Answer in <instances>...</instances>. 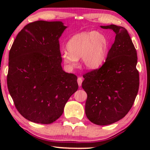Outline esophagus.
Returning a JSON list of instances; mask_svg holds the SVG:
<instances>
[{
    "mask_svg": "<svg viewBox=\"0 0 150 150\" xmlns=\"http://www.w3.org/2000/svg\"><path fill=\"white\" fill-rule=\"evenodd\" d=\"M77 82H78V84H79V85L81 87L82 85V83H83V79H82L81 77H79L77 79Z\"/></svg>",
    "mask_w": 150,
    "mask_h": 150,
    "instance_id": "34e87169",
    "label": "esophagus"
}]
</instances>
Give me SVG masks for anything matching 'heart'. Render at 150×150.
Returning <instances> with one entry per match:
<instances>
[{
  "label": "heart",
  "mask_w": 150,
  "mask_h": 150,
  "mask_svg": "<svg viewBox=\"0 0 150 150\" xmlns=\"http://www.w3.org/2000/svg\"><path fill=\"white\" fill-rule=\"evenodd\" d=\"M109 42L100 32H82L73 35L67 42V51L61 54L63 62L69 67H75L78 59L88 69H95L103 64L107 56Z\"/></svg>",
  "instance_id": "b5f03b06"
}]
</instances>
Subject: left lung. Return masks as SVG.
Here are the masks:
<instances>
[{
	"label": "left lung",
	"instance_id": "1",
	"mask_svg": "<svg viewBox=\"0 0 150 150\" xmlns=\"http://www.w3.org/2000/svg\"><path fill=\"white\" fill-rule=\"evenodd\" d=\"M115 33V42L100 68L83 75L87 94L85 114L96 125H109L124 117L134 104L139 87L137 50L122 26H101Z\"/></svg>",
	"mask_w": 150,
	"mask_h": 150
}]
</instances>
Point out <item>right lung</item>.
Here are the masks:
<instances>
[{
  "label": "right lung",
  "instance_id": "right-lung-1",
  "mask_svg": "<svg viewBox=\"0 0 150 150\" xmlns=\"http://www.w3.org/2000/svg\"><path fill=\"white\" fill-rule=\"evenodd\" d=\"M60 21L39 20L19 32L9 54L7 87L16 108L26 120L49 124L60 117L79 85L61 67Z\"/></svg>",
  "mask_w": 150,
  "mask_h": 150
}]
</instances>
